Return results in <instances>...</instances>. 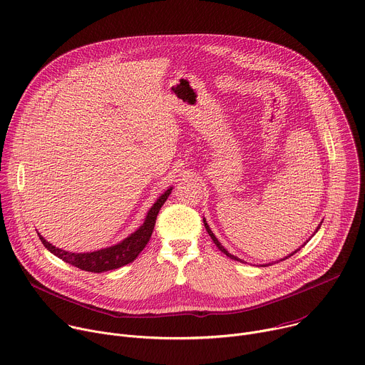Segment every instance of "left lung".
<instances>
[{
	"instance_id": "obj_1",
	"label": "left lung",
	"mask_w": 365,
	"mask_h": 365,
	"mask_svg": "<svg viewBox=\"0 0 365 365\" xmlns=\"http://www.w3.org/2000/svg\"><path fill=\"white\" fill-rule=\"evenodd\" d=\"M203 224H205V228H206V231H207V234H210V237H211V238H212V241H214V242H215V245H217V247H218V248H220V250H221V251H222V252H224V254H225V255H227V257H230V258H232V259H237V262H241V263H244V262H242V259H241V258H238V257H235V255H232V254H231V252H228V251H227V250H225V248H224V245H222V244H221V242H220V241H218V238H217V237H215V234H214V232H212V231H211V228H210V225H207V224H206V220H205V218H203ZM319 228H321V225H319V227H318V228H317V231H315V232H318V230H319ZM307 241H309V240H307ZM307 241H306V242H307ZM306 242H304V244H303V245H302V247H304V245H306ZM299 250H300V247H299V248H297V250H296V251H293V252H292V254H289V255H287V257H284V258H282V259H286V258H289V257H292V255H293V254H296V252H297V251H299ZM282 259H280V262H282ZM269 264H270V263H269ZM269 264H263V266H269Z\"/></svg>"
}]
</instances>
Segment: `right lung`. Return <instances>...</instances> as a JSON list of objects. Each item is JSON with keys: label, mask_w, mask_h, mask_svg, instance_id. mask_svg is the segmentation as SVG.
Masks as SVG:
<instances>
[{"label": "right lung", "mask_w": 365, "mask_h": 365, "mask_svg": "<svg viewBox=\"0 0 365 365\" xmlns=\"http://www.w3.org/2000/svg\"><path fill=\"white\" fill-rule=\"evenodd\" d=\"M170 193H172V187L168 189L158 200L153 203L150 211L145 215L143 225L135 232H133L130 237H127L121 242L107 247V248H102V250L92 251V252H69V251H65L62 248L51 245L38 232H37V235H38L41 244L50 252H53L56 257L63 259L65 263H69L81 270L92 272V273L115 270V269H120V267L134 262L137 255L143 251V248L145 247V244L148 242V240L153 234V230L155 225V218H158L160 207L163 206V203L166 202V199L169 197Z\"/></svg>", "instance_id": "right-lung-1"}]
</instances>
